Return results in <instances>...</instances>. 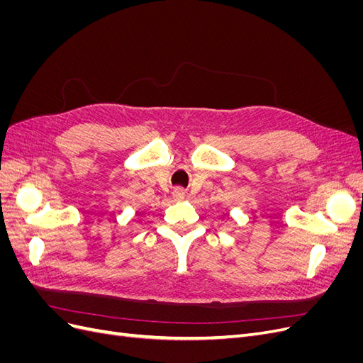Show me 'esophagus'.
<instances>
[{"label": "esophagus", "instance_id": "esophagus-1", "mask_svg": "<svg viewBox=\"0 0 363 363\" xmlns=\"http://www.w3.org/2000/svg\"><path fill=\"white\" fill-rule=\"evenodd\" d=\"M172 199L174 200H183L184 199V191L182 189V188H174V191H172Z\"/></svg>", "mask_w": 363, "mask_h": 363}]
</instances>
